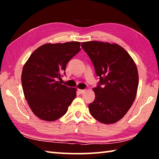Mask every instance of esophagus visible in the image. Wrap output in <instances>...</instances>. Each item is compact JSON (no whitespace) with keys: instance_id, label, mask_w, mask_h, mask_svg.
I'll use <instances>...</instances> for the list:
<instances>
[{"instance_id":"34e87169","label":"esophagus","mask_w":159,"mask_h":159,"mask_svg":"<svg viewBox=\"0 0 159 159\" xmlns=\"http://www.w3.org/2000/svg\"><path fill=\"white\" fill-rule=\"evenodd\" d=\"M78 91H79V93H80V94H83V93H85V90H81V89H79L78 90Z\"/></svg>"}]
</instances>
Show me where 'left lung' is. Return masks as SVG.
I'll return each instance as SVG.
<instances>
[{"mask_svg":"<svg viewBox=\"0 0 159 159\" xmlns=\"http://www.w3.org/2000/svg\"><path fill=\"white\" fill-rule=\"evenodd\" d=\"M81 46L89 56L99 81L93 88L95 100L88 107L91 115L105 124L124 116L135 99L139 78L130 55L117 44L98 41L83 42Z\"/></svg>","mask_w":159,"mask_h":159,"instance_id":"1","label":"left lung"}]
</instances>
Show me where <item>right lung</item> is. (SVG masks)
Listing matches in <instances>:
<instances>
[{
    "label": "right lung",
    "mask_w": 159,
    "mask_h": 159,
    "mask_svg": "<svg viewBox=\"0 0 159 159\" xmlns=\"http://www.w3.org/2000/svg\"><path fill=\"white\" fill-rule=\"evenodd\" d=\"M80 42L44 44L23 67L21 84L26 100L37 117L54 121L66 114L76 89L61 84L67 63L80 50Z\"/></svg>",
    "instance_id": "1"
}]
</instances>
